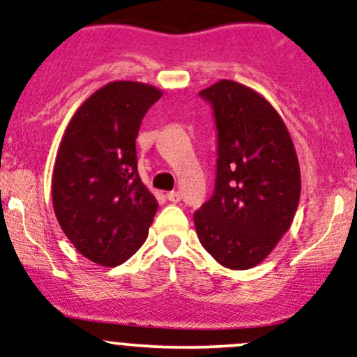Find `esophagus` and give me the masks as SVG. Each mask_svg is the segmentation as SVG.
I'll return each instance as SVG.
<instances>
[{
  "mask_svg": "<svg viewBox=\"0 0 357 357\" xmlns=\"http://www.w3.org/2000/svg\"><path fill=\"white\" fill-rule=\"evenodd\" d=\"M166 197L169 202H172V204H178V202L181 200V195H179V191H169Z\"/></svg>",
  "mask_w": 357,
  "mask_h": 357,
  "instance_id": "1",
  "label": "esophagus"
}]
</instances>
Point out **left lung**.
<instances>
[{
	"mask_svg": "<svg viewBox=\"0 0 357 357\" xmlns=\"http://www.w3.org/2000/svg\"><path fill=\"white\" fill-rule=\"evenodd\" d=\"M198 96L217 130L215 186L193 215L202 246L224 267L260 264L291 227L301 176L289 131L255 90L220 80Z\"/></svg>",
	"mask_w": 357,
	"mask_h": 357,
	"instance_id": "1",
	"label": "left lung"
}]
</instances>
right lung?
<instances>
[{
	"mask_svg": "<svg viewBox=\"0 0 357 357\" xmlns=\"http://www.w3.org/2000/svg\"><path fill=\"white\" fill-rule=\"evenodd\" d=\"M160 90L111 82L71 118L52 174V205L73 246L93 264L116 267L147 239L157 200L138 176L142 119Z\"/></svg>",
	"mask_w": 357,
	"mask_h": 357,
	"instance_id": "right-lung-1",
	"label": "right lung"
}]
</instances>
